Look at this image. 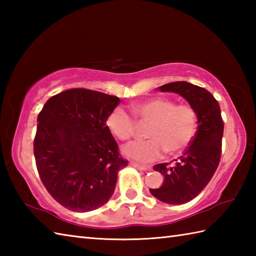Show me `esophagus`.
I'll return each mask as SVG.
<instances>
[{
  "mask_svg": "<svg viewBox=\"0 0 256 256\" xmlns=\"http://www.w3.org/2000/svg\"><path fill=\"white\" fill-rule=\"evenodd\" d=\"M131 165L135 168H138V170H150V167H148V166H143V165H140V164H136V162H131Z\"/></svg>",
  "mask_w": 256,
  "mask_h": 256,
  "instance_id": "1",
  "label": "esophagus"
}]
</instances>
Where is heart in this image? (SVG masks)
Wrapping results in <instances>:
<instances>
[{"instance_id":"heart-1","label":"heart","mask_w":256,"mask_h":256,"mask_svg":"<svg viewBox=\"0 0 256 256\" xmlns=\"http://www.w3.org/2000/svg\"><path fill=\"white\" fill-rule=\"evenodd\" d=\"M133 116L138 122L148 124V140H133L123 146L128 158L148 162L160 158L162 150L168 155L180 154L192 142L198 128V114L194 108L176 102L170 98H152L135 103ZM135 120L125 108L116 106L108 113V131L120 140H126L135 132Z\"/></svg>"}]
</instances>
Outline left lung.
I'll list each match as a JSON object with an SVG mask.
<instances>
[{
    "mask_svg": "<svg viewBox=\"0 0 256 256\" xmlns=\"http://www.w3.org/2000/svg\"><path fill=\"white\" fill-rule=\"evenodd\" d=\"M184 98L198 114V128L192 142L172 165L162 162L153 170L164 176V184L150 194L162 202L182 204L192 200L211 180L221 158L224 121L219 103L208 90L186 81L157 88Z\"/></svg>",
    "mask_w": 256,
    "mask_h": 256,
    "instance_id": "8db88e82",
    "label": "left lung"
}]
</instances>
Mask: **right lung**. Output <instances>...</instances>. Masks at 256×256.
I'll return each mask as SVG.
<instances>
[{"instance_id":"obj_1","label":"right lung","mask_w":256,"mask_h":256,"mask_svg":"<svg viewBox=\"0 0 256 256\" xmlns=\"http://www.w3.org/2000/svg\"><path fill=\"white\" fill-rule=\"evenodd\" d=\"M118 96L84 88L52 96L37 118L36 167L47 192L64 208L86 212L112 197L128 166L106 121Z\"/></svg>"}]
</instances>
